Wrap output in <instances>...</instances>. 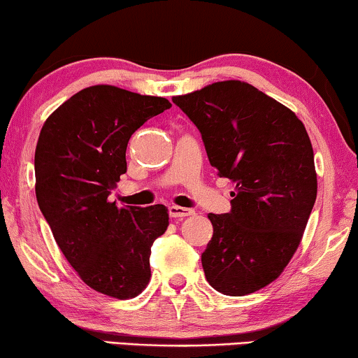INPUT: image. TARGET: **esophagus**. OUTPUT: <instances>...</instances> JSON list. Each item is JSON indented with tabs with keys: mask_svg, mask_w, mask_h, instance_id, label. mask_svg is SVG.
Returning a JSON list of instances; mask_svg holds the SVG:
<instances>
[{
	"mask_svg": "<svg viewBox=\"0 0 358 358\" xmlns=\"http://www.w3.org/2000/svg\"><path fill=\"white\" fill-rule=\"evenodd\" d=\"M168 212L171 218H184V217H190V215H194V210L178 207V205H171Z\"/></svg>",
	"mask_w": 358,
	"mask_h": 358,
	"instance_id": "1",
	"label": "esophagus"
}]
</instances>
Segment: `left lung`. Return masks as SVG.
I'll return each instance as SVG.
<instances>
[{"label": "left lung", "mask_w": 358, "mask_h": 358, "mask_svg": "<svg viewBox=\"0 0 358 358\" xmlns=\"http://www.w3.org/2000/svg\"><path fill=\"white\" fill-rule=\"evenodd\" d=\"M197 127L210 164L236 184L228 213H210L205 277L229 296L280 275L301 241L317 192L315 155L290 109L241 81L213 83L174 97Z\"/></svg>", "instance_id": "left-lung-1"}]
</instances>
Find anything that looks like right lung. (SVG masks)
<instances>
[{"label": "right lung", "mask_w": 358, "mask_h": 358, "mask_svg": "<svg viewBox=\"0 0 358 358\" xmlns=\"http://www.w3.org/2000/svg\"><path fill=\"white\" fill-rule=\"evenodd\" d=\"M169 107L164 97L91 86L63 102L38 135V208L81 280L120 300L148 285L151 246L169 215L164 205L119 208L107 199L127 173L130 136Z\"/></svg>", "instance_id": "right-lung-1"}]
</instances>
